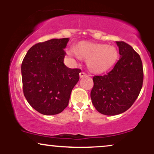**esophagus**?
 I'll use <instances>...</instances> for the list:
<instances>
[{
    "instance_id": "34e87169",
    "label": "esophagus",
    "mask_w": 154,
    "mask_h": 154,
    "mask_svg": "<svg viewBox=\"0 0 154 154\" xmlns=\"http://www.w3.org/2000/svg\"><path fill=\"white\" fill-rule=\"evenodd\" d=\"M86 76H88V75H87V74L85 73V72H80V73H79V77H80V78H82V77H86Z\"/></svg>"
}]
</instances>
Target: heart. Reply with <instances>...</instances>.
<instances>
[{"label":"heart","instance_id":"b5f03b06","mask_svg":"<svg viewBox=\"0 0 154 154\" xmlns=\"http://www.w3.org/2000/svg\"><path fill=\"white\" fill-rule=\"evenodd\" d=\"M66 54L70 58L87 61L90 71L96 74L111 69L119 59V52L116 47L87 41L80 42L75 49H69Z\"/></svg>","mask_w":154,"mask_h":154}]
</instances>
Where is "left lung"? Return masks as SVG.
Instances as JSON below:
<instances>
[{"label":"left lung","mask_w":154,"mask_h":154,"mask_svg":"<svg viewBox=\"0 0 154 154\" xmlns=\"http://www.w3.org/2000/svg\"><path fill=\"white\" fill-rule=\"evenodd\" d=\"M120 58L106 75L94 76L91 93L96 110L105 115H117L126 111L137 99L143 82L140 57L132 46L116 41Z\"/></svg>","instance_id":"1"}]
</instances>
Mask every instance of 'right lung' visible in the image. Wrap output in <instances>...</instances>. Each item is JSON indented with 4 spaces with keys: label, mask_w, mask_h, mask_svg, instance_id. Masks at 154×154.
Wrapping results in <instances>:
<instances>
[{
    "label": "right lung",
    "mask_w": 154,
    "mask_h": 154,
    "mask_svg": "<svg viewBox=\"0 0 154 154\" xmlns=\"http://www.w3.org/2000/svg\"><path fill=\"white\" fill-rule=\"evenodd\" d=\"M69 39H51L27 51L22 63L23 92L33 109L44 115L61 113L68 106L81 70L63 63Z\"/></svg>",
    "instance_id": "1"
}]
</instances>
